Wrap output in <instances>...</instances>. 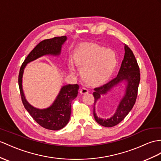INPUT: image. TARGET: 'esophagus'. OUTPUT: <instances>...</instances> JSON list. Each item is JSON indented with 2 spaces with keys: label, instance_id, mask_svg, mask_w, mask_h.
<instances>
[{
  "label": "esophagus",
  "instance_id": "34e87169",
  "mask_svg": "<svg viewBox=\"0 0 161 161\" xmlns=\"http://www.w3.org/2000/svg\"><path fill=\"white\" fill-rule=\"evenodd\" d=\"M89 92V89L88 88L87 86H84V87H83L81 88L80 89V93L82 94H85V93H87Z\"/></svg>",
  "mask_w": 161,
  "mask_h": 161
}]
</instances>
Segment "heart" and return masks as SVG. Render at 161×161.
<instances>
[{"instance_id":"heart-1","label":"heart","mask_w":161,"mask_h":161,"mask_svg":"<svg viewBox=\"0 0 161 161\" xmlns=\"http://www.w3.org/2000/svg\"><path fill=\"white\" fill-rule=\"evenodd\" d=\"M75 61L78 66L83 68L82 74L84 78L92 83L107 80L111 76L117 64V57L113 51L95 44L85 46L80 53L76 56ZM70 69L74 71L72 65Z\"/></svg>"}]
</instances>
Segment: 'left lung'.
Instances as JSON below:
<instances>
[{"mask_svg": "<svg viewBox=\"0 0 161 161\" xmlns=\"http://www.w3.org/2000/svg\"><path fill=\"white\" fill-rule=\"evenodd\" d=\"M124 57L117 76L108 83L94 89V92L93 93L94 100H95L94 103H96V101L100 99L102 95L107 93L115 85H118L124 80L127 83L126 93L119 102L115 114L110 118L103 119L97 117L95 111V107H94V118L97 123L104 127L115 126L121 122L131 111L133 106L135 104L137 97L140 82L139 67L132 51L126 44H124Z\"/></svg>", "mask_w": 161, "mask_h": 161, "instance_id": "1", "label": "left lung"}]
</instances>
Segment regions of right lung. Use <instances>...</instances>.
Here are the masks:
<instances>
[{"label":"right lung","instance_id":"add662e5","mask_svg":"<svg viewBox=\"0 0 161 161\" xmlns=\"http://www.w3.org/2000/svg\"><path fill=\"white\" fill-rule=\"evenodd\" d=\"M66 40V36L55 37L39 43L23 62L18 76V85L22 102L26 110L42 127L51 130H61L68 123L71 115L72 102L78 95L79 86L77 84L64 86L56 100L50 107L39 109L31 106L25 98L22 90V76L25 66L31 61L46 54H60L61 46Z\"/></svg>","mask_w":161,"mask_h":161}]
</instances>
